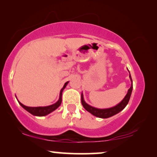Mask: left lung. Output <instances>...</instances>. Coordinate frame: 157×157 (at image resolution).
<instances>
[{"label":"left lung","mask_w":157,"mask_h":157,"mask_svg":"<svg viewBox=\"0 0 157 157\" xmlns=\"http://www.w3.org/2000/svg\"><path fill=\"white\" fill-rule=\"evenodd\" d=\"M129 78H130L131 81H132L131 87L129 88V89L128 90L127 94H126L125 97L123 98V100H122L120 103H119L117 105H116L115 106L111 107V108H108V109L95 108V107L90 106V105L86 103V101H84V98H83V93H81V104H82L83 108H84L87 111H89V113H91V114H93L96 117L101 118V119H107V118L113 117V116L116 115L117 113H119L120 111L123 110V109L126 106V105L128 104V101H129L130 97H131V94H132V89H133V83H132V76H131L130 74H129Z\"/></svg>","instance_id":"8db88e82"}]
</instances>
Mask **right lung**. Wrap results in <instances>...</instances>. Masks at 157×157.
Listing matches in <instances>:
<instances>
[{
	"instance_id": "right-lung-1",
	"label": "right lung",
	"mask_w": 157,
	"mask_h": 157,
	"mask_svg": "<svg viewBox=\"0 0 157 157\" xmlns=\"http://www.w3.org/2000/svg\"><path fill=\"white\" fill-rule=\"evenodd\" d=\"M68 83V81L66 82L65 84H64V86H63V88H62V89H61L59 100H58L55 103V104H53L52 105H50V106L30 107V106H25V105H23V104H21V103L18 100V101L19 103V104H20L21 106L25 109V110H26L28 112L31 113L32 115L36 116V117H44V116H46V115L49 114V113L52 112V111H55L56 109L59 108V106L61 104V101H62V92H63V89H65Z\"/></svg>"
}]
</instances>
